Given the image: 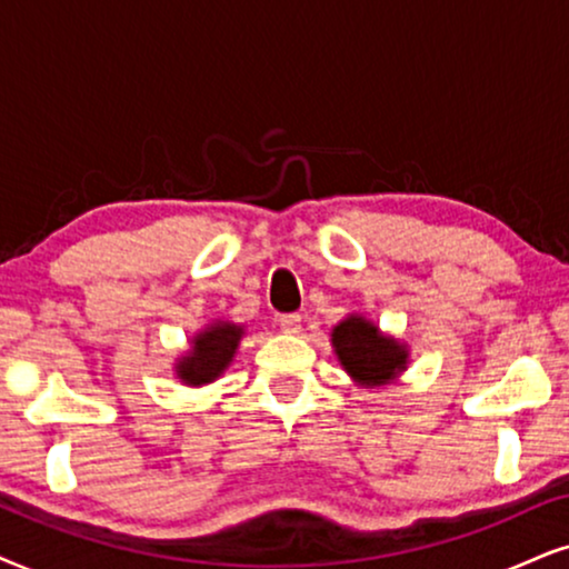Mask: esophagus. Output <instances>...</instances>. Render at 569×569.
<instances>
[{"label":"esophagus","mask_w":569,"mask_h":569,"mask_svg":"<svg viewBox=\"0 0 569 569\" xmlns=\"http://www.w3.org/2000/svg\"><path fill=\"white\" fill-rule=\"evenodd\" d=\"M278 326L283 333H299L301 330V315H280Z\"/></svg>","instance_id":"34e87169"}]
</instances>
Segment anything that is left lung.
Returning a JSON list of instances; mask_svg holds the SVG:
<instances>
[{
	"instance_id": "left-lung-1",
	"label": "left lung",
	"mask_w": 569,
	"mask_h": 569,
	"mask_svg": "<svg viewBox=\"0 0 569 569\" xmlns=\"http://www.w3.org/2000/svg\"><path fill=\"white\" fill-rule=\"evenodd\" d=\"M333 349L343 370L359 386H386L407 370L409 351L397 338L383 336L362 315H349L333 328Z\"/></svg>"
}]
</instances>
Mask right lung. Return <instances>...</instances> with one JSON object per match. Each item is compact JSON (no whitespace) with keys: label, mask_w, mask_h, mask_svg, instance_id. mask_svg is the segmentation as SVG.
Returning a JSON list of instances; mask_svg holds the SVG:
<instances>
[{"label":"right lung","mask_w":569,"mask_h":569,"mask_svg":"<svg viewBox=\"0 0 569 569\" xmlns=\"http://www.w3.org/2000/svg\"><path fill=\"white\" fill-rule=\"evenodd\" d=\"M243 336V326L228 320H214L191 338V349L176 362V376L186 386H204L218 380L233 362L236 349Z\"/></svg>","instance_id":"obj_1"}]
</instances>
